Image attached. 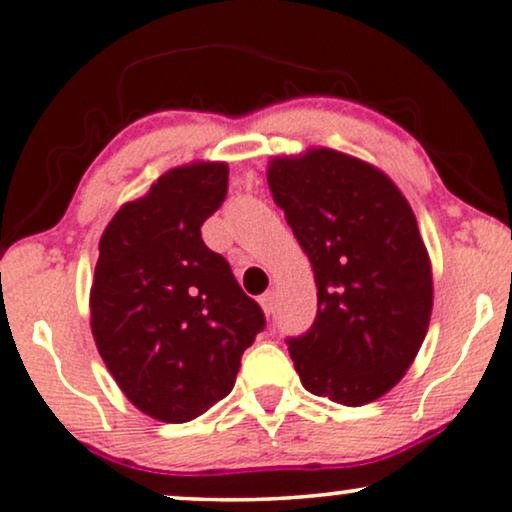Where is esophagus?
<instances>
[{
    "label": "esophagus",
    "mask_w": 512,
    "mask_h": 512,
    "mask_svg": "<svg viewBox=\"0 0 512 512\" xmlns=\"http://www.w3.org/2000/svg\"><path fill=\"white\" fill-rule=\"evenodd\" d=\"M258 301H261L263 311H266V313L270 315V313H273V308H275V292H266Z\"/></svg>",
    "instance_id": "esophagus-1"
}]
</instances>
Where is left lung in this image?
<instances>
[{"mask_svg": "<svg viewBox=\"0 0 512 512\" xmlns=\"http://www.w3.org/2000/svg\"><path fill=\"white\" fill-rule=\"evenodd\" d=\"M275 204L318 287L311 330L289 337L301 384L363 406L406 375L432 315V266L413 208L380 168L334 149L275 156Z\"/></svg>", "mask_w": 512, "mask_h": 512, "instance_id": "1", "label": "left lung"}]
</instances>
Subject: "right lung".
<instances>
[{
  "label": "right lung",
  "instance_id": "1",
  "mask_svg": "<svg viewBox=\"0 0 512 512\" xmlns=\"http://www.w3.org/2000/svg\"><path fill=\"white\" fill-rule=\"evenodd\" d=\"M227 194V163L163 173L106 225L90 292L99 356L132 406L189 422L235 387L242 353L266 327L230 263L201 239Z\"/></svg>",
  "mask_w": 512,
  "mask_h": 512
}]
</instances>
